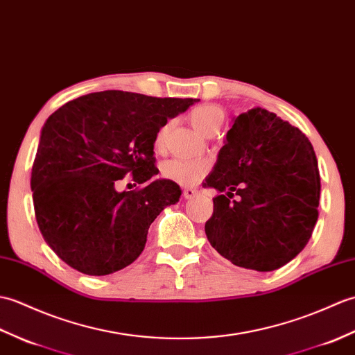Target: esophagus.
<instances>
[{
	"instance_id": "1",
	"label": "esophagus",
	"mask_w": 355,
	"mask_h": 355,
	"mask_svg": "<svg viewBox=\"0 0 355 355\" xmlns=\"http://www.w3.org/2000/svg\"><path fill=\"white\" fill-rule=\"evenodd\" d=\"M196 194H198V190H194V188H185V190H184V198L185 199H193Z\"/></svg>"
}]
</instances>
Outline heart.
Segmentation results:
<instances>
[{
    "mask_svg": "<svg viewBox=\"0 0 355 355\" xmlns=\"http://www.w3.org/2000/svg\"><path fill=\"white\" fill-rule=\"evenodd\" d=\"M190 120L193 125L200 133L207 137H212L222 128L223 112L212 105H202L194 107L190 112ZM171 121L164 123L161 129L157 130L155 143L156 147H164L167 143L168 133L171 129ZM209 165L205 161H191V159H171L164 164L162 175L173 182L184 187H193L199 184L200 180L208 175Z\"/></svg>",
    "mask_w": 355,
    "mask_h": 355,
    "instance_id": "b5f03b06",
    "label": "heart"
}]
</instances>
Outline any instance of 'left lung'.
<instances>
[{"mask_svg":"<svg viewBox=\"0 0 355 355\" xmlns=\"http://www.w3.org/2000/svg\"><path fill=\"white\" fill-rule=\"evenodd\" d=\"M203 187L220 191L205 223L208 241L244 269L287 264L318 222L320 176L310 139L263 107L235 118Z\"/></svg>","mask_w":355,"mask_h":355,"instance_id":"1","label":"left lung"}]
</instances>
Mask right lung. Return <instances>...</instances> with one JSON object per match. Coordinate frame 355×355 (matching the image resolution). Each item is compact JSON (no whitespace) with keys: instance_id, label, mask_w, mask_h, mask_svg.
Returning a JSON list of instances; mask_svg holds the SVG:
<instances>
[{"instance_id":"obj_1","label":"right lung","mask_w":355,"mask_h":355,"mask_svg":"<svg viewBox=\"0 0 355 355\" xmlns=\"http://www.w3.org/2000/svg\"><path fill=\"white\" fill-rule=\"evenodd\" d=\"M196 101L103 91L49 116L30 184L39 231L62 261L103 277L141 255L153 220L182 194L170 179L153 180L156 133ZM128 174L140 187L116 192Z\"/></svg>"}]
</instances>
